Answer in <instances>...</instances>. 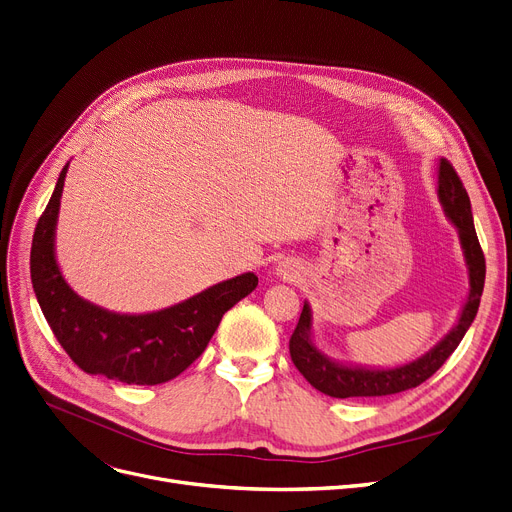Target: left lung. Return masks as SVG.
<instances>
[{"instance_id":"1","label":"left lung","mask_w":512,"mask_h":512,"mask_svg":"<svg viewBox=\"0 0 512 512\" xmlns=\"http://www.w3.org/2000/svg\"><path fill=\"white\" fill-rule=\"evenodd\" d=\"M439 201L446 209L452 224L460 232V242L464 249L466 263H469L471 272V293L466 301L458 324L452 328L450 335L443 339L437 347H433L427 355L420 360L406 364L402 368L393 370H364V368H345L339 364H332L316 349V345L309 339V324L311 314L307 303L299 316L297 328L293 330L288 349H291V360L297 370L305 376V381L316 387L318 391L330 397H381L402 393L414 389L425 383L427 379L443 366L454 349L460 345L464 332L469 330L471 322L477 316L483 284H485V257L481 251V244L475 232L473 213H471V198L466 194V188L458 177L456 169L448 159H441L439 163Z\"/></svg>"}]
</instances>
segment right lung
I'll list each match as a JSON object with an SVG mask.
<instances>
[{
	"label": "right lung",
	"mask_w": 512,
	"mask_h": 512,
	"mask_svg": "<svg viewBox=\"0 0 512 512\" xmlns=\"http://www.w3.org/2000/svg\"><path fill=\"white\" fill-rule=\"evenodd\" d=\"M66 169L69 163L33 234L31 282L43 316L83 372L127 385L167 383L205 351L226 311L255 291L257 276L249 272L219 282L180 305L144 316H121L83 301L64 282L54 257Z\"/></svg>",
	"instance_id": "obj_1"
}]
</instances>
